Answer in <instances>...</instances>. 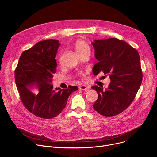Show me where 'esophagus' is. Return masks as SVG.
I'll list each match as a JSON object with an SVG mask.
<instances>
[{
  "label": "esophagus",
  "mask_w": 157,
  "mask_h": 157,
  "mask_svg": "<svg viewBox=\"0 0 157 157\" xmlns=\"http://www.w3.org/2000/svg\"><path fill=\"white\" fill-rule=\"evenodd\" d=\"M79 88L80 89H81V90H84L86 91H89V89L90 87H89L88 86H86V85H82V86H80L79 87Z\"/></svg>",
  "instance_id": "esophagus-1"
}]
</instances>
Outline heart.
I'll return each instance as SVG.
<instances>
[{
    "instance_id": "1",
    "label": "heart",
    "mask_w": 157,
    "mask_h": 157,
    "mask_svg": "<svg viewBox=\"0 0 157 157\" xmlns=\"http://www.w3.org/2000/svg\"><path fill=\"white\" fill-rule=\"evenodd\" d=\"M75 48L79 56L90 54L91 49L88 44L84 40H79L75 43Z\"/></svg>"
}]
</instances>
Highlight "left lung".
Wrapping results in <instances>:
<instances>
[{
	"mask_svg": "<svg viewBox=\"0 0 157 157\" xmlns=\"http://www.w3.org/2000/svg\"><path fill=\"white\" fill-rule=\"evenodd\" d=\"M92 44L99 61L93 66V74L102 72L111 81L105 91L98 86L92 87L98 94L93 108L104 116H114L131 104L142 84L140 56L136 48L116 38L94 40Z\"/></svg>",
	"mask_w": 157,
	"mask_h": 157,
	"instance_id": "1",
	"label": "left lung"
}]
</instances>
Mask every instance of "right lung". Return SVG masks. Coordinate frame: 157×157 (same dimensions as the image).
Here are the masks:
<instances>
[{
  "instance_id": "obj_1",
  "label": "right lung",
  "mask_w": 157,
  "mask_h": 157,
  "mask_svg": "<svg viewBox=\"0 0 157 157\" xmlns=\"http://www.w3.org/2000/svg\"><path fill=\"white\" fill-rule=\"evenodd\" d=\"M60 45L58 40L40 41L21 53L15 70V81L20 100L35 116L50 119L59 115L70 94L78 88L53 89L57 63L55 56Z\"/></svg>"
}]
</instances>
